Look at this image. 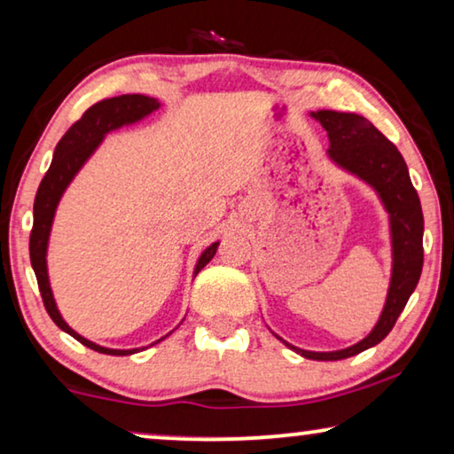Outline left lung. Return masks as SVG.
Wrapping results in <instances>:
<instances>
[{
  "instance_id": "left-lung-1",
  "label": "left lung",
  "mask_w": 454,
  "mask_h": 454,
  "mask_svg": "<svg viewBox=\"0 0 454 454\" xmlns=\"http://www.w3.org/2000/svg\"><path fill=\"white\" fill-rule=\"evenodd\" d=\"M311 118L325 129L327 139H330L327 157L340 169L369 184L389 215L391 282L383 311L369 336L341 350L313 352L288 344L274 333L282 344L305 358L341 360L369 350L380 340H385L411 293L416 291L424 264V215L402 153L371 121L360 114L336 113V110H317V113H311Z\"/></svg>"
}]
</instances>
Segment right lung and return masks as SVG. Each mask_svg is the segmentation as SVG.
Wrapping results in <instances>:
<instances>
[{"label": "right lung", "instance_id": "obj_1", "mask_svg": "<svg viewBox=\"0 0 454 454\" xmlns=\"http://www.w3.org/2000/svg\"><path fill=\"white\" fill-rule=\"evenodd\" d=\"M160 106L161 104L157 102L155 98H149L143 94H124V96L108 98V100L98 102L91 108L85 110L80 121H77L74 127L63 135V139L57 143L55 153H52L51 168L49 172L44 174L35 199V225H32V233H30V264H32V270L36 274L38 288H41V294H43V303L47 307L51 319L55 321L65 333L74 336L77 341H82L83 346L91 348V350L100 354H110V356H129V354L145 350V346L130 348V350L106 348V346L96 344V341H91L88 338H83L82 333H77L74 330V327H69L67 321L63 319L61 311H59L55 294H52V288H51V280H49L47 252H49L51 229H52V221H55L57 207L63 199L65 190L69 188V184L74 182L77 174H80V169L88 163L90 157L96 153L98 147L102 145V141L106 139V135L122 127H130V124L141 122L143 118H147L149 114H153L155 110H160ZM216 247H219V241L211 243V246L200 254V258L194 266V276L213 260V255L216 254ZM168 336H163L157 341L166 340ZM157 341H153V344H157Z\"/></svg>", "mask_w": 454, "mask_h": 454}]
</instances>
